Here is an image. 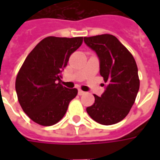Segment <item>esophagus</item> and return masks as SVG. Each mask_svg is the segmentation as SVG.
<instances>
[{
    "instance_id": "34e87169",
    "label": "esophagus",
    "mask_w": 160,
    "mask_h": 160,
    "mask_svg": "<svg viewBox=\"0 0 160 160\" xmlns=\"http://www.w3.org/2000/svg\"><path fill=\"white\" fill-rule=\"evenodd\" d=\"M78 93H79V95H80V96H81V95H84V94L86 93V92H83V91L82 90H79V92H78Z\"/></svg>"
}]
</instances>
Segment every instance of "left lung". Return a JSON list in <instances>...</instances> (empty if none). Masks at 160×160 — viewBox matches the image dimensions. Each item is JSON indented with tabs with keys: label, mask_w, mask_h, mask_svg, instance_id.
I'll list each match as a JSON object with an SVG mask.
<instances>
[{
	"label": "left lung",
	"mask_w": 160,
	"mask_h": 160,
	"mask_svg": "<svg viewBox=\"0 0 160 160\" xmlns=\"http://www.w3.org/2000/svg\"><path fill=\"white\" fill-rule=\"evenodd\" d=\"M84 41L97 53L100 75L107 84L101 97L94 94V104L87 108V113L103 125L118 123L128 114L140 88L135 60L127 48L111 34L84 38Z\"/></svg>",
	"instance_id": "8db88e82"
}]
</instances>
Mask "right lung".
Segmentation results:
<instances>
[{
  "label": "right lung",
  "instance_id": "1",
  "mask_svg": "<svg viewBox=\"0 0 160 160\" xmlns=\"http://www.w3.org/2000/svg\"><path fill=\"white\" fill-rule=\"evenodd\" d=\"M82 42L83 37H47L22 64L16 77V92L24 112L36 123H57L66 114L70 101L76 97L78 90L63 87L60 73Z\"/></svg>",
  "mask_w": 160,
  "mask_h": 160
}]
</instances>
